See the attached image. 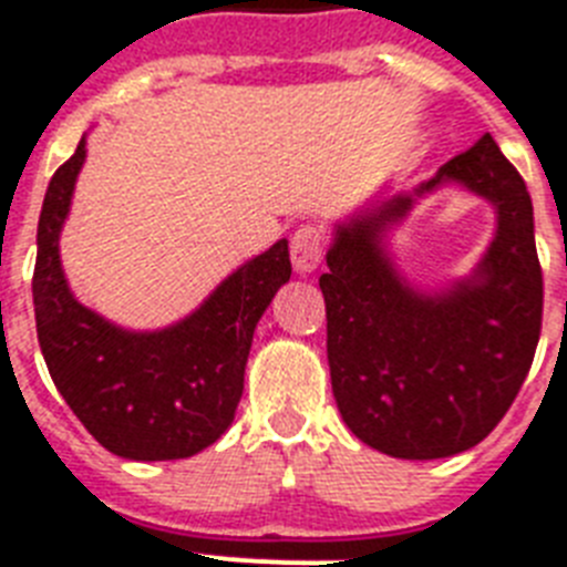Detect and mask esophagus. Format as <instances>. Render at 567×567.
I'll use <instances>...</instances> for the list:
<instances>
[{"label":"esophagus","instance_id":"1","mask_svg":"<svg viewBox=\"0 0 567 567\" xmlns=\"http://www.w3.org/2000/svg\"><path fill=\"white\" fill-rule=\"evenodd\" d=\"M328 247V233L317 225H302L291 239V261L297 274H311L322 261Z\"/></svg>","mask_w":567,"mask_h":567}]
</instances>
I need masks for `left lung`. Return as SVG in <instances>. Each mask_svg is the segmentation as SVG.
<instances>
[{
    "label": "left lung",
    "instance_id": "8db88e82",
    "mask_svg": "<svg viewBox=\"0 0 567 567\" xmlns=\"http://www.w3.org/2000/svg\"><path fill=\"white\" fill-rule=\"evenodd\" d=\"M446 179L496 203L499 230L473 280L421 295L391 268L382 233ZM326 259L328 365L349 430L409 461L464 453L496 430L530 372L542 331L534 204L496 141L484 135L415 193L340 227Z\"/></svg>",
    "mask_w": 567,
    "mask_h": 567
}]
</instances>
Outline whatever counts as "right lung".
I'll return each mask as SVG.
<instances>
[{"label": "right lung", "mask_w": 567, "mask_h": 567, "mask_svg": "<svg viewBox=\"0 0 567 567\" xmlns=\"http://www.w3.org/2000/svg\"><path fill=\"white\" fill-rule=\"evenodd\" d=\"M83 161L80 141L51 178L37 227L33 317L42 357L56 392L109 453L189 458L233 423L256 322L291 279L288 241L241 265L178 326L123 331L80 306L60 268V230Z\"/></svg>", "instance_id": "obj_1"}]
</instances>
